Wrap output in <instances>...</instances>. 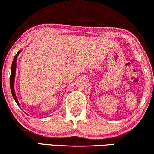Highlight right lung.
Returning <instances> with one entry per match:
<instances>
[{"label": "right lung", "instance_id": "1", "mask_svg": "<svg viewBox=\"0 0 154 154\" xmlns=\"http://www.w3.org/2000/svg\"><path fill=\"white\" fill-rule=\"evenodd\" d=\"M21 51H18V53L16 54V56L14 57V60H13L12 65H11V77H10V86H11V93L13 95V97H14V100L16 101V104H17L18 106H20L19 103H18V101L17 100V97H16V93H15L14 90V80H15V76H16V60H17V57L19 55Z\"/></svg>", "mask_w": 154, "mask_h": 154}]
</instances>
